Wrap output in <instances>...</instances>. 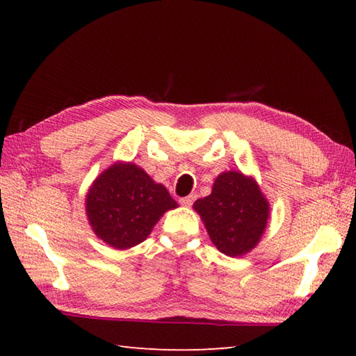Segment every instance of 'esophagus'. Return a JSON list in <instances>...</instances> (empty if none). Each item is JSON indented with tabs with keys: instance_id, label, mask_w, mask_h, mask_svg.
Listing matches in <instances>:
<instances>
[{
	"instance_id": "obj_1",
	"label": "esophagus",
	"mask_w": 356,
	"mask_h": 356,
	"mask_svg": "<svg viewBox=\"0 0 356 356\" xmlns=\"http://www.w3.org/2000/svg\"><path fill=\"white\" fill-rule=\"evenodd\" d=\"M194 200H195V195L191 194V195H186V197H182L179 202H180V205H182V207H191Z\"/></svg>"
}]
</instances>
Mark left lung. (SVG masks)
Instances as JSON below:
<instances>
[{
  "label": "left lung",
  "instance_id": "left-lung-1",
  "mask_svg": "<svg viewBox=\"0 0 356 356\" xmlns=\"http://www.w3.org/2000/svg\"><path fill=\"white\" fill-rule=\"evenodd\" d=\"M209 238L218 251L240 257L259 243L269 218V203L252 177L226 171L216 179L213 191L194 202Z\"/></svg>",
  "mask_w": 356,
  "mask_h": 356
}]
</instances>
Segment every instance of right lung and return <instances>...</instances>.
I'll return each instance as SVG.
<instances>
[{
  "label": "right lung",
  "mask_w": 356,
  "mask_h": 356,
  "mask_svg": "<svg viewBox=\"0 0 356 356\" xmlns=\"http://www.w3.org/2000/svg\"><path fill=\"white\" fill-rule=\"evenodd\" d=\"M177 208L166 188L134 163L116 162L90 186L86 211L92 229L115 249L142 243L166 211Z\"/></svg>",
  "instance_id": "obj_1"
}]
</instances>
